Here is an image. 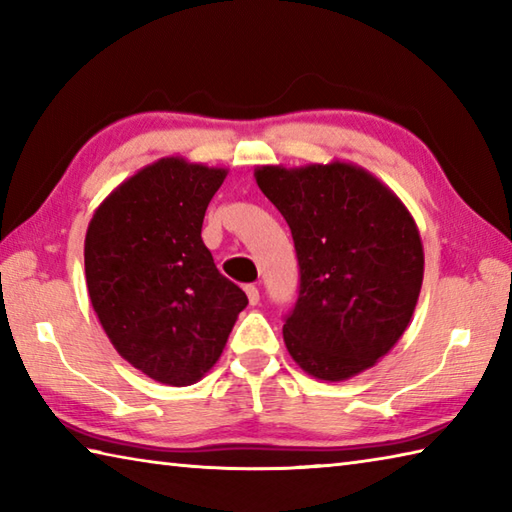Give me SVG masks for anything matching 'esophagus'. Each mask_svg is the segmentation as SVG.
Returning <instances> with one entry per match:
<instances>
[{"instance_id":"34e87169","label":"esophagus","mask_w":512,"mask_h":512,"mask_svg":"<svg viewBox=\"0 0 512 512\" xmlns=\"http://www.w3.org/2000/svg\"><path fill=\"white\" fill-rule=\"evenodd\" d=\"M246 295H248L250 306L259 304V288L257 286H246Z\"/></svg>"}]
</instances>
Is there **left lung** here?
Returning a JSON list of instances; mask_svg holds the SVG:
<instances>
[{
	"instance_id": "left-lung-1",
	"label": "left lung",
	"mask_w": 512,
	"mask_h": 512,
	"mask_svg": "<svg viewBox=\"0 0 512 512\" xmlns=\"http://www.w3.org/2000/svg\"><path fill=\"white\" fill-rule=\"evenodd\" d=\"M255 182L284 215L299 262V297L284 342L315 379L344 382L404 335L424 282L410 210L366 168L333 159L257 166Z\"/></svg>"
}]
</instances>
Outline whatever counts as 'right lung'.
Here are the masks:
<instances>
[{
  "mask_svg": "<svg viewBox=\"0 0 512 512\" xmlns=\"http://www.w3.org/2000/svg\"><path fill=\"white\" fill-rule=\"evenodd\" d=\"M226 175L162 157L113 188L86 230V288L99 324L117 353L159 384H197L248 304L202 239Z\"/></svg>",
  "mask_w": 512,
  "mask_h": 512,
  "instance_id": "obj_1",
  "label": "right lung"
}]
</instances>
